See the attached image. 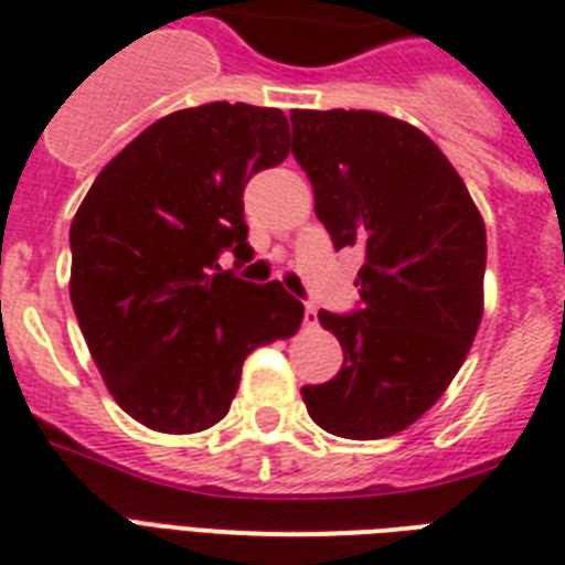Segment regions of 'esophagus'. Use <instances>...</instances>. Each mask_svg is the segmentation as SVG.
<instances>
[{
    "label": "esophagus",
    "mask_w": 565,
    "mask_h": 565,
    "mask_svg": "<svg viewBox=\"0 0 565 565\" xmlns=\"http://www.w3.org/2000/svg\"><path fill=\"white\" fill-rule=\"evenodd\" d=\"M303 323H306V327H318V309H315V306H311V303H306Z\"/></svg>",
    "instance_id": "obj_1"
}]
</instances>
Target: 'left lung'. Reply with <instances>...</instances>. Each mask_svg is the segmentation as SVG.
<instances>
[{"mask_svg":"<svg viewBox=\"0 0 565 565\" xmlns=\"http://www.w3.org/2000/svg\"><path fill=\"white\" fill-rule=\"evenodd\" d=\"M291 128V154L332 245L364 250L361 309L318 311L344 364L300 394L329 435L391 437L444 396L476 341L484 221L452 162L408 121L376 110H297Z\"/></svg>","mask_w":565,"mask_h":565,"instance_id":"8db88e82","label":"left lung"}]
</instances>
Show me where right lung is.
<instances>
[{"instance_id": "obj_1", "label": "right lung", "mask_w": 565, "mask_h": 565, "mask_svg": "<svg viewBox=\"0 0 565 565\" xmlns=\"http://www.w3.org/2000/svg\"><path fill=\"white\" fill-rule=\"evenodd\" d=\"M277 107L212 102L162 116L113 157L70 227V297L113 399L142 426H215L256 347L291 338L303 303L236 268L247 245L245 186L288 157Z\"/></svg>"}]
</instances>
